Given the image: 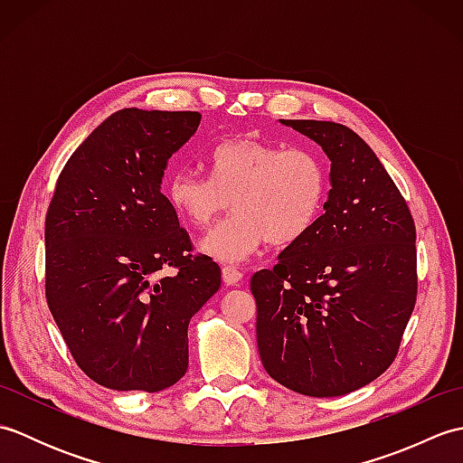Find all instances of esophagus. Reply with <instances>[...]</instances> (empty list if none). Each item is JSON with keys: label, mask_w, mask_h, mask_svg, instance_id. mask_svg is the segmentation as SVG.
Segmentation results:
<instances>
[{"label": "esophagus", "mask_w": 463, "mask_h": 463, "mask_svg": "<svg viewBox=\"0 0 463 463\" xmlns=\"http://www.w3.org/2000/svg\"><path fill=\"white\" fill-rule=\"evenodd\" d=\"M242 279V272L237 267H222V280L226 287H234Z\"/></svg>", "instance_id": "esophagus-1"}]
</instances>
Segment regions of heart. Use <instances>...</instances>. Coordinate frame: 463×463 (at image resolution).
Returning <instances> with one entry per match:
<instances>
[{"instance_id":"1","label":"heart","mask_w":463,"mask_h":463,"mask_svg":"<svg viewBox=\"0 0 463 463\" xmlns=\"http://www.w3.org/2000/svg\"><path fill=\"white\" fill-rule=\"evenodd\" d=\"M206 166L211 179L175 171L165 196L193 229H206L232 201L234 213L203 241V250L221 262L247 260L267 241L274 247L300 241L328 196L326 166L307 146L226 139L206 155Z\"/></svg>"}]
</instances>
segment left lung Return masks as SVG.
<instances>
[{"instance_id":"obj_1","label":"left lung","mask_w":463,"mask_h":463,"mask_svg":"<svg viewBox=\"0 0 463 463\" xmlns=\"http://www.w3.org/2000/svg\"><path fill=\"white\" fill-rule=\"evenodd\" d=\"M330 159L312 229L252 274L264 370L312 398L342 396L390 368L418 297L416 224L366 141L332 121H284Z\"/></svg>"}]
</instances>
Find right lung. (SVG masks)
<instances>
[{
    "mask_svg": "<svg viewBox=\"0 0 463 463\" xmlns=\"http://www.w3.org/2000/svg\"><path fill=\"white\" fill-rule=\"evenodd\" d=\"M196 111L121 109L69 156L45 216V298L87 376L159 392L189 366V322L221 288L161 193ZM166 269L169 275H163Z\"/></svg>",
    "mask_w": 463,
    "mask_h": 463,
    "instance_id": "right-lung-1",
    "label": "right lung"
}]
</instances>
